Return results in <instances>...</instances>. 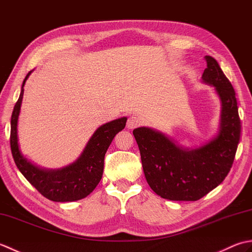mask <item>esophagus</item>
<instances>
[{
	"instance_id": "esophagus-1",
	"label": "esophagus",
	"mask_w": 252,
	"mask_h": 252,
	"mask_svg": "<svg viewBox=\"0 0 252 252\" xmlns=\"http://www.w3.org/2000/svg\"><path fill=\"white\" fill-rule=\"evenodd\" d=\"M141 125V119L137 116H131L126 122V127L127 129H135L138 126Z\"/></svg>"
}]
</instances>
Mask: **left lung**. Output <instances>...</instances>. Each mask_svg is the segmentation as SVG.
<instances>
[{
    "instance_id": "8db88e82",
    "label": "left lung",
    "mask_w": 252,
    "mask_h": 252,
    "mask_svg": "<svg viewBox=\"0 0 252 252\" xmlns=\"http://www.w3.org/2000/svg\"><path fill=\"white\" fill-rule=\"evenodd\" d=\"M206 61L201 81L215 89L221 103L215 136L199 147L187 148L152 127L133 130L147 183L164 199H200L226 178L237 151L242 126L235 91L215 58L206 56Z\"/></svg>"
}]
</instances>
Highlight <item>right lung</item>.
<instances>
[{"label": "right lung", "mask_w": 252, "mask_h": 252, "mask_svg": "<svg viewBox=\"0 0 252 252\" xmlns=\"http://www.w3.org/2000/svg\"><path fill=\"white\" fill-rule=\"evenodd\" d=\"M31 72L27 74L21 85L19 98L10 119V149L14 161L21 174L47 199L56 202L80 200L90 195L99 183L103 176L105 154L115 135L125 129L127 118L122 117L100 126L76 161L61 169L41 168L24 156L18 143L17 126L24 87Z\"/></svg>", "instance_id": "add662e5"}]
</instances>
